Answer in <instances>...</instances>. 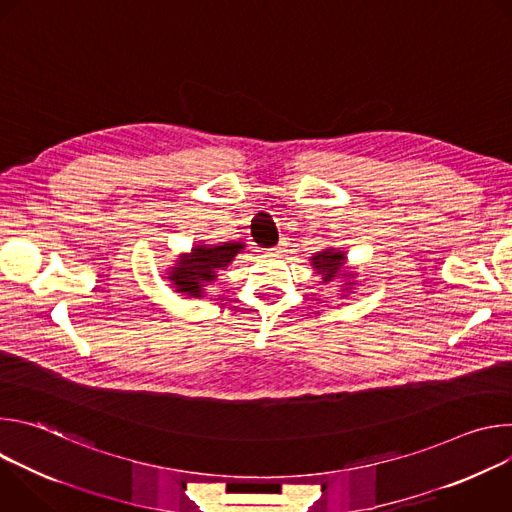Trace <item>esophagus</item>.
<instances>
[{"label":"esophagus","instance_id":"esophagus-1","mask_svg":"<svg viewBox=\"0 0 512 512\" xmlns=\"http://www.w3.org/2000/svg\"><path fill=\"white\" fill-rule=\"evenodd\" d=\"M287 245H289V241H287V239H281V241H279V245H277L273 251H275V253H285Z\"/></svg>","mask_w":512,"mask_h":512}]
</instances>
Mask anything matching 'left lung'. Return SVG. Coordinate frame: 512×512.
Segmentation results:
<instances>
[{
	"label": "left lung",
	"instance_id": "1",
	"mask_svg": "<svg viewBox=\"0 0 512 512\" xmlns=\"http://www.w3.org/2000/svg\"><path fill=\"white\" fill-rule=\"evenodd\" d=\"M344 261H346L344 253L342 251H334V249H326V251H322V253L312 257V265L322 275L324 283L330 281L342 269Z\"/></svg>",
	"mask_w": 512,
	"mask_h": 512
}]
</instances>
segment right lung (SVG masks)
<instances>
[{
	"mask_svg": "<svg viewBox=\"0 0 512 512\" xmlns=\"http://www.w3.org/2000/svg\"><path fill=\"white\" fill-rule=\"evenodd\" d=\"M241 249V243L194 247L192 253L186 259H180V263L170 271V279L174 281L176 291L200 298L204 285L216 277V269L227 267Z\"/></svg>",
	"mask_w": 512,
	"mask_h": 512,
	"instance_id": "obj_1",
	"label": "right lung"
}]
</instances>
